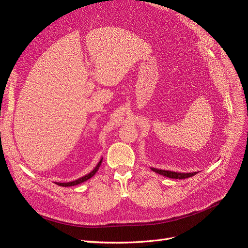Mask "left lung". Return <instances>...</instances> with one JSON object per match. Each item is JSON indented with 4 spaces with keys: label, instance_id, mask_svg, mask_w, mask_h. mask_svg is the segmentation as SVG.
I'll list each match as a JSON object with an SVG mask.
<instances>
[{
    "label": "left lung",
    "instance_id": "1",
    "mask_svg": "<svg viewBox=\"0 0 248 248\" xmlns=\"http://www.w3.org/2000/svg\"><path fill=\"white\" fill-rule=\"evenodd\" d=\"M151 170L157 174L162 175L164 177L171 178V179H186L197 175L199 171H193V172H177V171H171V170H158L155 168H151Z\"/></svg>",
    "mask_w": 248,
    "mask_h": 248
}]
</instances>
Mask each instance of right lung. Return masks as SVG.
I'll use <instances>...</instances> for the list:
<instances>
[{
	"label": "right lung",
	"mask_w": 248,
	"mask_h": 248,
	"mask_svg": "<svg viewBox=\"0 0 248 248\" xmlns=\"http://www.w3.org/2000/svg\"><path fill=\"white\" fill-rule=\"evenodd\" d=\"M102 160H103V158H101V159L99 160V162L97 163V166L93 169V170H92V171H90L89 174H87V175H85V176H82V177H80V178H78V179H77V180H74V181H71V182H64V183H61V182H56V184H57V185H59V186L68 187V186H74V185H78V184H80V183H82V182L87 181V180H89L90 178H92V177L96 174V171L99 170V168H100V166H101V162H102Z\"/></svg>",
	"instance_id": "obj_1"
}]
</instances>
